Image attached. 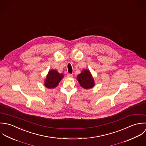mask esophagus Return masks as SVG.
Masks as SVG:
<instances>
[{"label": "esophagus", "instance_id": "obj_1", "mask_svg": "<svg viewBox=\"0 0 146 146\" xmlns=\"http://www.w3.org/2000/svg\"><path fill=\"white\" fill-rule=\"evenodd\" d=\"M67 77H69V78H72L73 77V75L72 74H70V73H68L67 74Z\"/></svg>", "mask_w": 146, "mask_h": 146}]
</instances>
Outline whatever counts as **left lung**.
<instances>
[{
	"instance_id": "1",
	"label": "left lung",
	"mask_w": 146,
	"mask_h": 146,
	"mask_svg": "<svg viewBox=\"0 0 146 146\" xmlns=\"http://www.w3.org/2000/svg\"><path fill=\"white\" fill-rule=\"evenodd\" d=\"M78 81L82 88L88 89L94 86V80L89 70H84L81 74L78 75Z\"/></svg>"
}]
</instances>
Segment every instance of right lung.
<instances>
[{"mask_svg": "<svg viewBox=\"0 0 146 146\" xmlns=\"http://www.w3.org/2000/svg\"><path fill=\"white\" fill-rule=\"evenodd\" d=\"M62 77L63 74L58 73L55 70H51L48 73L44 85L46 88H55L58 85Z\"/></svg>", "mask_w": 146, "mask_h": 146, "instance_id": "1", "label": "right lung"}]
</instances>
